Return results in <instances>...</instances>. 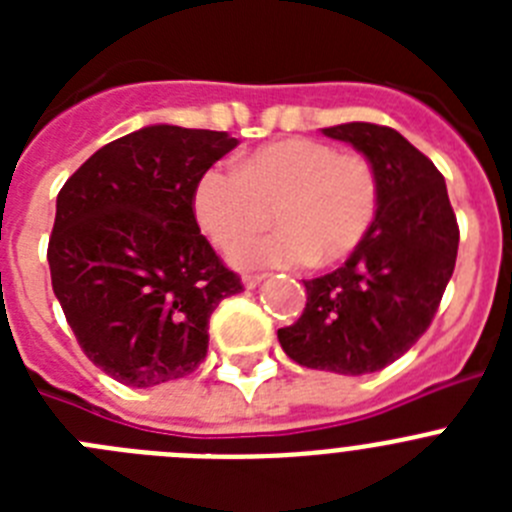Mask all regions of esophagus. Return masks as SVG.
<instances>
[{
	"label": "esophagus",
	"mask_w": 512,
	"mask_h": 512,
	"mask_svg": "<svg viewBox=\"0 0 512 512\" xmlns=\"http://www.w3.org/2000/svg\"><path fill=\"white\" fill-rule=\"evenodd\" d=\"M241 282H243V287H246V289H256L261 282H264V277H261V274H246Z\"/></svg>",
	"instance_id": "34e87169"
}]
</instances>
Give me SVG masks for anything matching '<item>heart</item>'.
<instances>
[{
  "mask_svg": "<svg viewBox=\"0 0 512 512\" xmlns=\"http://www.w3.org/2000/svg\"><path fill=\"white\" fill-rule=\"evenodd\" d=\"M194 217L233 251L271 223L282 230L241 248V266H330L361 246L379 210V179L364 156L310 138L253 151L241 171L210 166L194 184Z\"/></svg>",
  "mask_w": 512,
  "mask_h": 512,
  "instance_id": "b5f03b06",
  "label": "heart"
}]
</instances>
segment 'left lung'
Segmentation results:
<instances>
[{"mask_svg":"<svg viewBox=\"0 0 512 512\" xmlns=\"http://www.w3.org/2000/svg\"><path fill=\"white\" fill-rule=\"evenodd\" d=\"M323 135L374 166L379 210L341 269L305 282L302 318L277 336L297 364L359 377L400 359L431 325L454 274L459 228L441 171L397 130L346 122Z\"/></svg>","mask_w":512,"mask_h":512,"instance_id":"8db88e82","label":"left lung"}]
</instances>
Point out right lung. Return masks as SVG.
Masks as SVG:
<instances>
[{
	"instance_id": "1",
	"label": "right lung",
	"mask_w": 512,
	"mask_h": 512,
	"mask_svg": "<svg viewBox=\"0 0 512 512\" xmlns=\"http://www.w3.org/2000/svg\"><path fill=\"white\" fill-rule=\"evenodd\" d=\"M238 146L217 130L148 125L79 166L56 200L51 282L92 364L128 387L187 377L241 279L200 233L194 184Z\"/></svg>"
}]
</instances>
